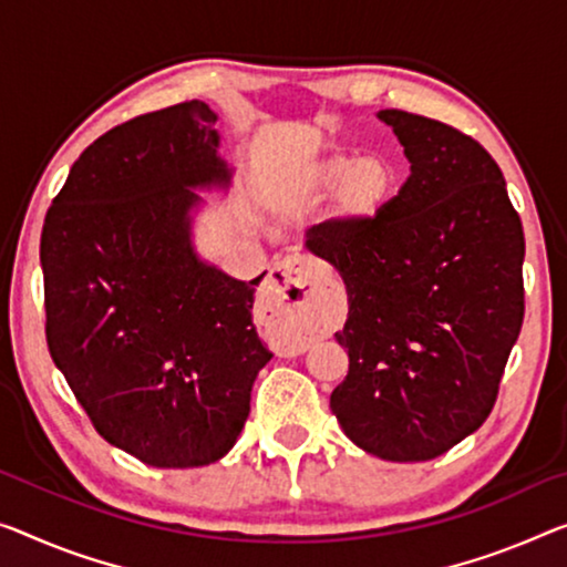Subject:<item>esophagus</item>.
I'll return each mask as SVG.
<instances>
[{"label": "esophagus", "mask_w": 567, "mask_h": 567, "mask_svg": "<svg viewBox=\"0 0 567 567\" xmlns=\"http://www.w3.org/2000/svg\"><path fill=\"white\" fill-rule=\"evenodd\" d=\"M260 301L271 311L293 313L301 332H321L332 319L329 278L307 258L278 260L266 276Z\"/></svg>", "instance_id": "34e87169"}]
</instances>
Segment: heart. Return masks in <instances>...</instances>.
I'll use <instances>...</instances> for the list:
<instances>
[{"label":"heart","instance_id":"obj_1","mask_svg":"<svg viewBox=\"0 0 567 567\" xmlns=\"http://www.w3.org/2000/svg\"><path fill=\"white\" fill-rule=\"evenodd\" d=\"M332 189H337L334 220L339 228H368L393 203L398 169L378 152L360 156L342 150L324 152L274 182L266 203L276 213H296L307 210Z\"/></svg>","mask_w":567,"mask_h":567}]
</instances>
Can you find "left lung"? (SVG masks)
<instances>
[{"label": "left lung", "instance_id": "8db88e82", "mask_svg": "<svg viewBox=\"0 0 567 567\" xmlns=\"http://www.w3.org/2000/svg\"><path fill=\"white\" fill-rule=\"evenodd\" d=\"M378 118L411 177L368 228L332 223L307 248L350 301L332 413L354 446L405 464L446 454L492 413L525 313V235L482 144L408 111Z\"/></svg>", "mask_w": 567, "mask_h": 567}]
</instances>
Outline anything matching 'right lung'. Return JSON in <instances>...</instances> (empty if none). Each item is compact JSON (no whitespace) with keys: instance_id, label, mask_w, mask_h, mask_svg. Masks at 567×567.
<instances>
[{"instance_id":"right-lung-1","label":"right lung","mask_w":567,"mask_h":567,"mask_svg":"<svg viewBox=\"0 0 567 567\" xmlns=\"http://www.w3.org/2000/svg\"><path fill=\"white\" fill-rule=\"evenodd\" d=\"M217 113L185 101L116 126L78 156L42 225L48 347L103 439L156 468L235 446L271 360L254 281L195 248L199 193L228 195Z\"/></svg>"}]
</instances>
